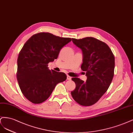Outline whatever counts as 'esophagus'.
I'll use <instances>...</instances> for the list:
<instances>
[{"label": "esophagus", "mask_w": 133, "mask_h": 133, "mask_svg": "<svg viewBox=\"0 0 133 133\" xmlns=\"http://www.w3.org/2000/svg\"><path fill=\"white\" fill-rule=\"evenodd\" d=\"M71 78H72V77H70V76H68V75L67 76V80H71Z\"/></svg>", "instance_id": "esophagus-1"}]
</instances>
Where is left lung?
Segmentation results:
<instances>
[{"instance_id": "left-lung-1", "label": "left lung", "mask_w": 133, "mask_h": 133, "mask_svg": "<svg viewBox=\"0 0 133 133\" xmlns=\"http://www.w3.org/2000/svg\"><path fill=\"white\" fill-rule=\"evenodd\" d=\"M73 43L82 51L81 69L85 72L87 81L72 78L76 88L71 92L74 100L83 106L92 105L106 92L112 82L115 58L112 51L104 42L96 38H72Z\"/></svg>"}]
</instances>
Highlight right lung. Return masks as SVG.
I'll use <instances>...</instances> for the list:
<instances>
[{"label":"right lung","mask_w":133,"mask_h":133,"mask_svg":"<svg viewBox=\"0 0 133 133\" xmlns=\"http://www.w3.org/2000/svg\"><path fill=\"white\" fill-rule=\"evenodd\" d=\"M71 41L49 32L32 35L25 42L19 54L17 79L23 95L34 104L50 97L58 83L65 81L63 72L50 70L48 64L57 59L59 51Z\"/></svg>","instance_id":"add662e5"}]
</instances>
